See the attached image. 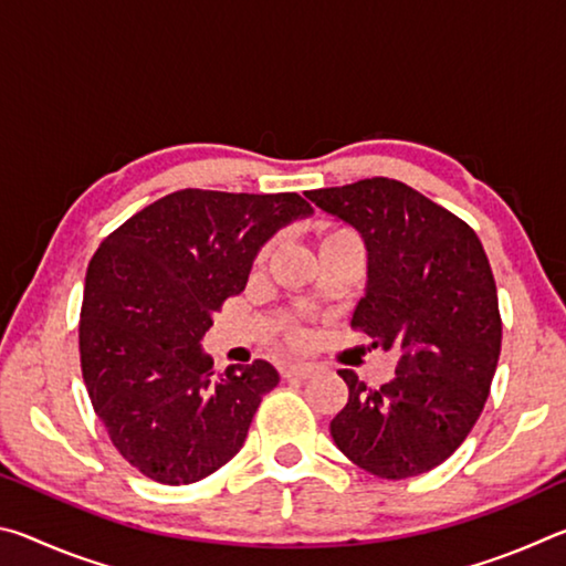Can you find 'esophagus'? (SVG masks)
<instances>
[{
    "label": "esophagus",
    "instance_id": "esophagus-1",
    "mask_svg": "<svg viewBox=\"0 0 566 566\" xmlns=\"http://www.w3.org/2000/svg\"><path fill=\"white\" fill-rule=\"evenodd\" d=\"M314 371H317V367H314V364L296 361V364H284L282 377H286V379H310Z\"/></svg>",
    "mask_w": 566,
    "mask_h": 566
}]
</instances>
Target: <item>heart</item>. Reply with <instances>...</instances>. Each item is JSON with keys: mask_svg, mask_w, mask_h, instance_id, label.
Here are the masks:
<instances>
[{"mask_svg": "<svg viewBox=\"0 0 566 566\" xmlns=\"http://www.w3.org/2000/svg\"><path fill=\"white\" fill-rule=\"evenodd\" d=\"M344 234H349V232H344V229H334V232H327V234L322 237V244H324V242H332V239L344 237ZM262 256H264V252H262ZM262 256H260V260H262ZM290 334H292V337H300V332H296V327H292Z\"/></svg>", "mask_w": 566, "mask_h": 566, "instance_id": "heart-1", "label": "heart"}]
</instances>
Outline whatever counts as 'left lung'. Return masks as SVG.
I'll use <instances>...</instances> for the list:
<instances>
[{
  "mask_svg": "<svg viewBox=\"0 0 566 566\" xmlns=\"http://www.w3.org/2000/svg\"><path fill=\"white\" fill-rule=\"evenodd\" d=\"M306 197L361 234L367 286L352 327L399 357L395 379L379 389L339 371L349 399L329 424L334 444L381 479L424 474L472 432L500 361V302L484 247L462 219L397 179Z\"/></svg>",
  "mask_w": 566,
  "mask_h": 566,
  "instance_id": "1",
  "label": "left lung"
}]
</instances>
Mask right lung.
<instances>
[{
    "label": "right lung",
    "mask_w": 566,
    "mask_h": 566,
    "mask_svg": "<svg viewBox=\"0 0 566 566\" xmlns=\"http://www.w3.org/2000/svg\"><path fill=\"white\" fill-rule=\"evenodd\" d=\"M312 207L294 191L181 189L127 219L92 256L80 354L92 407L132 467L191 484L242 449L270 361L212 369L202 339L260 249Z\"/></svg>",
    "instance_id": "obj_1"
}]
</instances>
